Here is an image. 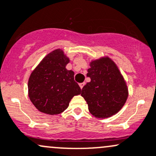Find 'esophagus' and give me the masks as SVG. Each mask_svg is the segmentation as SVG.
Masks as SVG:
<instances>
[{
  "label": "esophagus",
  "mask_w": 156,
  "mask_h": 156,
  "mask_svg": "<svg viewBox=\"0 0 156 156\" xmlns=\"http://www.w3.org/2000/svg\"><path fill=\"white\" fill-rule=\"evenodd\" d=\"M84 84H85V83H84V82H83V83H79V86H80V87H81V90H82L83 87L84 86Z\"/></svg>",
  "instance_id": "34e87169"
}]
</instances>
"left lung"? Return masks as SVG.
Masks as SVG:
<instances>
[{"mask_svg":"<svg viewBox=\"0 0 156 156\" xmlns=\"http://www.w3.org/2000/svg\"><path fill=\"white\" fill-rule=\"evenodd\" d=\"M87 76L90 81L81 90V96L90 114L96 118H108L119 112L128 96L127 85L117 64L108 57L90 63Z\"/></svg>","mask_w":156,"mask_h":156,"instance_id":"obj_1","label":"left lung"}]
</instances>
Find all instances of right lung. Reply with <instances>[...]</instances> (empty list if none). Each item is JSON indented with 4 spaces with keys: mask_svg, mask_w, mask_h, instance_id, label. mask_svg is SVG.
<instances>
[{
    "mask_svg": "<svg viewBox=\"0 0 156 156\" xmlns=\"http://www.w3.org/2000/svg\"><path fill=\"white\" fill-rule=\"evenodd\" d=\"M69 63L63 50L48 54L34 69L28 80V96L40 112L56 115L63 112L81 88L74 80V72L67 70Z\"/></svg>",
    "mask_w": 156,
    "mask_h": 156,
    "instance_id": "right-lung-1",
    "label": "right lung"
}]
</instances>
